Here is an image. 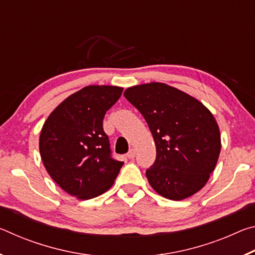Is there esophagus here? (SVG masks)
Masks as SVG:
<instances>
[{
	"label": "esophagus",
	"instance_id": "esophagus-1",
	"mask_svg": "<svg viewBox=\"0 0 255 255\" xmlns=\"http://www.w3.org/2000/svg\"><path fill=\"white\" fill-rule=\"evenodd\" d=\"M136 156V152H135V149H130V150H129V152L127 153V157L129 158V159H132L133 157H135Z\"/></svg>",
	"mask_w": 255,
	"mask_h": 255
}]
</instances>
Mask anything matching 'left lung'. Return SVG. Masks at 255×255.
Masks as SVG:
<instances>
[{"label": "left lung", "mask_w": 255, "mask_h": 255, "mask_svg": "<svg viewBox=\"0 0 255 255\" xmlns=\"http://www.w3.org/2000/svg\"><path fill=\"white\" fill-rule=\"evenodd\" d=\"M124 96L143 115L154 138L156 158L146 176L155 191L182 200L204 188L222 147L211 112L189 94L156 82L131 86Z\"/></svg>", "instance_id": "1"}]
</instances>
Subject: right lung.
Wrapping results in <instances>:
<instances>
[{
    "mask_svg": "<svg viewBox=\"0 0 255 255\" xmlns=\"http://www.w3.org/2000/svg\"><path fill=\"white\" fill-rule=\"evenodd\" d=\"M122 93L119 86H85L60 103L42 126V163L51 179L71 196L96 198L110 189L119 174L124 162L111 156L102 123Z\"/></svg>",
    "mask_w": 255,
    "mask_h": 255,
    "instance_id": "obj_1",
    "label": "right lung"
}]
</instances>
